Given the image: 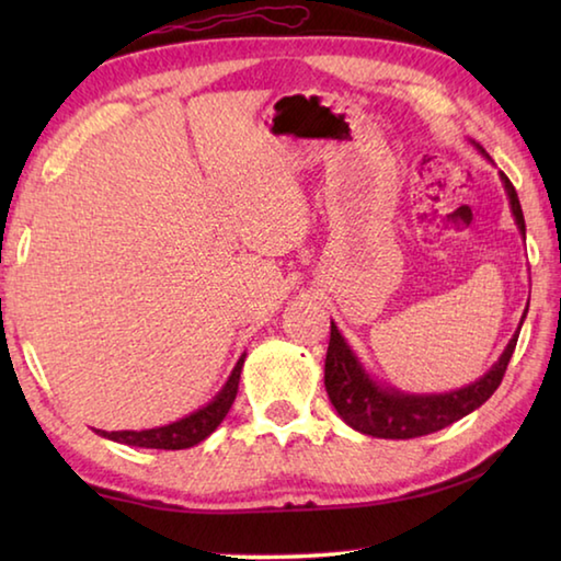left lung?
Here are the masks:
<instances>
[{
	"mask_svg": "<svg viewBox=\"0 0 561 561\" xmlns=\"http://www.w3.org/2000/svg\"><path fill=\"white\" fill-rule=\"evenodd\" d=\"M502 183H505V190L510 195L512 215H515L517 227L522 234H525V215H522L517 190L510 183V178L505 173H502ZM517 336L519 331L512 336L505 354L500 356L497 364L472 386L443 396H405L376 386L371 378L360 371L356 356L351 354L346 341L341 339L339 329L334 327V321H331V336L324 360V386L329 401L351 428L374 435V438L405 440L431 435L435 431L448 428L450 423L460 421L462 415L472 413L474 408H480L497 391L502 376L507 371L510 358L515 354Z\"/></svg>",
	"mask_w": 561,
	"mask_h": 561,
	"instance_id": "8db88e82",
	"label": "left lung"
}]
</instances>
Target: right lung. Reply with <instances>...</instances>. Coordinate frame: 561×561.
I'll return each instance as SVG.
<instances>
[{"label":"right lung","instance_id":"right-lung-1","mask_svg":"<svg viewBox=\"0 0 561 561\" xmlns=\"http://www.w3.org/2000/svg\"><path fill=\"white\" fill-rule=\"evenodd\" d=\"M242 364L244 356L237 360L234 371L230 376V381L225 383L220 396L215 398L213 403H207L201 411L183 417V421L163 425V428H150V431H96L99 435L116 443H126V445H136V448H156V450H183V448H193L201 440H205L217 425L225 421L227 411H230L237 396V386H240V374H242Z\"/></svg>","mask_w":561,"mask_h":561}]
</instances>
